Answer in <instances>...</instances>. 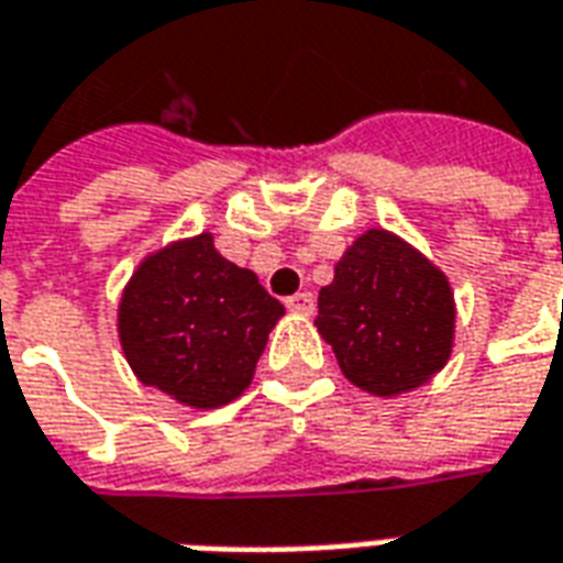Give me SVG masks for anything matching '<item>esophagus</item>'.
Segmentation results:
<instances>
[{
  "mask_svg": "<svg viewBox=\"0 0 563 563\" xmlns=\"http://www.w3.org/2000/svg\"><path fill=\"white\" fill-rule=\"evenodd\" d=\"M313 305H317V301H313V295L310 292H295L286 298V307H289L292 313H301V317H310V313H313Z\"/></svg>",
  "mask_w": 563,
  "mask_h": 563,
  "instance_id": "obj_1",
  "label": "esophagus"
}]
</instances>
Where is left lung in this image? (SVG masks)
Segmentation results:
<instances>
[{"label":"left lung","mask_w":563,"mask_h":563,"mask_svg":"<svg viewBox=\"0 0 563 563\" xmlns=\"http://www.w3.org/2000/svg\"><path fill=\"white\" fill-rule=\"evenodd\" d=\"M319 334L343 377L391 398L419 389L449 362L455 301L446 274L386 229H371L319 289Z\"/></svg>","instance_id":"1"}]
</instances>
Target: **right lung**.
Returning a JSON list of instances; mask_svg holds the SVG:
<instances>
[{"instance_id": "obj_1", "label": "right lung", "mask_w": 563, "mask_h": 563, "mask_svg": "<svg viewBox=\"0 0 563 563\" xmlns=\"http://www.w3.org/2000/svg\"><path fill=\"white\" fill-rule=\"evenodd\" d=\"M283 313L256 274L222 258L205 232L141 262L120 298L117 331L144 386L213 410L250 386Z\"/></svg>"}]
</instances>
